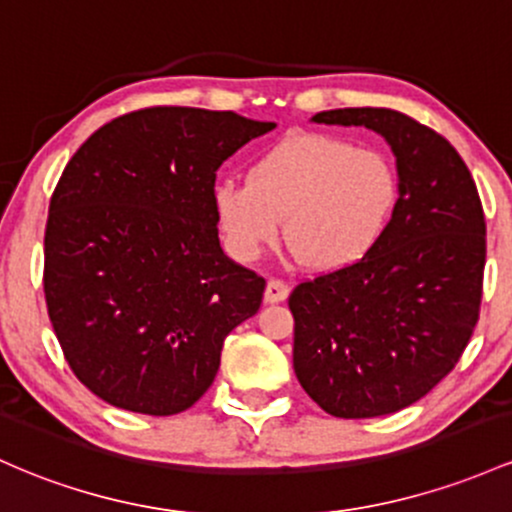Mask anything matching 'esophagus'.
Returning <instances> with one entry per match:
<instances>
[{
  "label": "esophagus",
  "mask_w": 512,
  "mask_h": 512,
  "mask_svg": "<svg viewBox=\"0 0 512 512\" xmlns=\"http://www.w3.org/2000/svg\"><path fill=\"white\" fill-rule=\"evenodd\" d=\"M286 296H289V284H284L282 279H269L265 289V301L279 303V301H286Z\"/></svg>",
  "instance_id": "esophagus-1"
}]
</instances>
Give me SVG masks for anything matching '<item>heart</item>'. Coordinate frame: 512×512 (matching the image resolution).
Wrapping results in <instances>:
<instances>
[{
    "mask_svg": "<svg viewBox=\"0 0 512 512\" xmlns=\"http://www.w3.org/2000/svg\"><path fill=\"white\" fill-rule=\"evenodd\" d=\"M398 192L396 167L379 150L301 133L257 155L247 182H218L213 211L238 260H257L284 221V240L296 257L318 272H338L379 245Z\"/></svg>",
    "mask_w": 512,
    "mask_h": 512,
    "instance_id": "b5f03b06",
    "label": "heart"
}]
</instances>
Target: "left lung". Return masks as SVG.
I'll list each match as a JSON object with an SVG mask.
<instances>
[{"mask_svg": "<svg viewBox=\"0 0 512 512\" xmlns=\"http://www.w3.org/2000/svg\"><path fill=\"white\" fill-rule=\"evenodd\" d=\"M311 121L384 136L401 192L364 260L291 291L294 372L335 418L389 415L435 389L469 345L484 286V209L457 150L411 116L362 106Z\"/></svg>", "mask_w": 512, "mask_h": 512, "instance_id": "left-lung-1", "label": "left lung"}]
</instances>
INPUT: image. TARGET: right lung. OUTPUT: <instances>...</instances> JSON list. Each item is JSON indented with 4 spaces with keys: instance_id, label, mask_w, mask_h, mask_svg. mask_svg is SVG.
Wrapping results in <instances>:
<instances>
[{
    "instance_id": "right-lung-1",
    "label": "right lung",
    "mask_w": 512,
    "mask_h": 512,
    "mask_svg": "<svg viewBox=\"0 0 512 512\" xmlns=\"http://www.w3.org/2000/svg\"><path fill=\"white\" fill-rule=\"evenodd\" d=\"M272 121L153 106L94 131L67 162L46 226L48 316L67 364L123 411L174 415L213 384L223 340L265 279L223 255L216 172Z\"/></svg>"
}]
</instances>
